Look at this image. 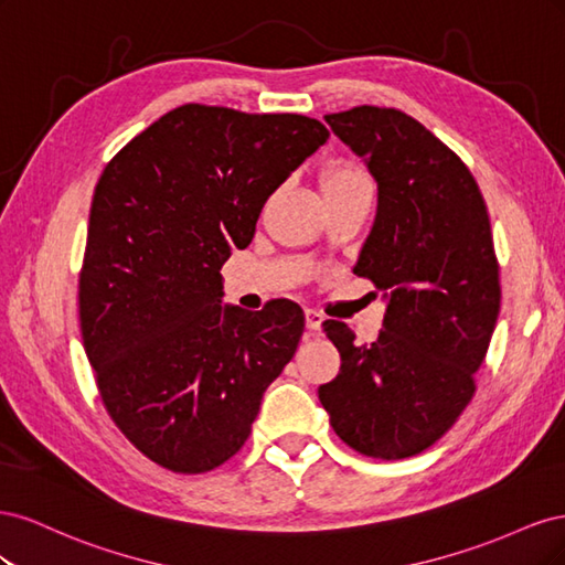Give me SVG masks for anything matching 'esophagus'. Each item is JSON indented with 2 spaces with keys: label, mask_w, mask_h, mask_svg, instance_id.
<instances>
[{
  "label": "esophagus",
  "mask_w": 565,
  "mask_h": 565,
  "mask_svg": "<svg viewBox=\"0 0 565 565\" xmlns=\"http://www.w3.org/2000/svg\"><path fill=\"white\" fill-rule=\"evenodd\" d=\"M320 324H322V316L318 311H306V330L318 332Z\"/></svg>",
  "instance_id": "obj_1"
}]
</instances>
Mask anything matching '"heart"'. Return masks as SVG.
Masks as SVG:
<instances>
[{
    "label": "heart",
    "mask_w": 565,
    "mask_h": 565,
    "mask_svg": "<svg viewBox=\"0 0 565 565\" xmlns=\"http://www.w3.org/2000/svg\"><path fill=\"white\" fill-rule=\"evenodd\" d=\"M358 181H367L361 169L349 164V162H334L322 172L320 185H322V193H330V191H339V188H347Z\"/></svg>",
    "instance_id": "obj_1"
}]
</instances>
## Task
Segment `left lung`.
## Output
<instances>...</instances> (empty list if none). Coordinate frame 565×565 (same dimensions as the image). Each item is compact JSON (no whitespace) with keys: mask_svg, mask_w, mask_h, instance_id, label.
Returning <instances> with one entry per match:
<instances>
[{"mask_svg":"<svg viewBox=\"0 0 565 565\" xmlns=\"http://www.w3.org/2000/svg\"><path fill=\"white\" fill-rule=\"evenodd\" d=\"M324 122L377 181V216L353 273L382 289L386 313L372 344H358L344 322H322L341 367L318 398L353 450L413 457L469 405L498 322L488 210L467 164L415 117L361 106Z\"/></svg>","mask_w":565,"mask_h":565,"instance_id":"left-lung-1","label":"left lung"}]
</instances>
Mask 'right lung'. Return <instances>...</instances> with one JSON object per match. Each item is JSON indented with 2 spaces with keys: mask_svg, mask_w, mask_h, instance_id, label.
I'll return each mask as SVG.
<instances>
[{
  "mask_svg": "<svg viewBox=\"0 0 565 565\" xmlns=\"http://www.w3.org/2000/svg\"><path fill=\"white\" fill-rule=\"evenodd\" d=\"M328 139L306 115L185 104L100 174L79 328L108 415L156 465L177 473L224 465L292 361L299 306H221V266L252 243L268 195Z\"/></svg>",
  "mask_w": 565,
  "mask_h": 565,
  "instance_id": "1",
  "label": "right lung"
}]
</instances>
